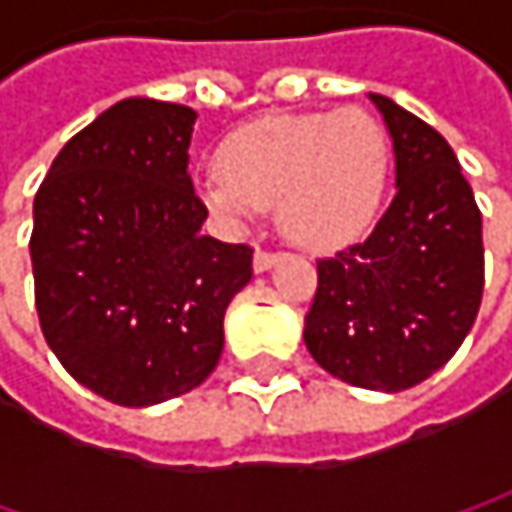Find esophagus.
<instances>
[{
	"instance_id": "1",
	"label": "esophagus",
	"mask_w": 512,
	"mask_h": 512,
	"mask_svg": "<svg viewBox=\"0 0 512 512\" xmlns=\"http://www.w3.org/2000/svg\"><path fill=\"white\" fill-rule=\"evenodd\" d=\"M278 260V255H272V252H263V249H257L255 260H252V266H255V272H266V269H272V263Z\"/></svg>"
}]
</instances>
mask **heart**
<instances>
[{
	"label": "heart",
	"instance_id": "b5f03b06",
	"mask_svg": "<svg viewBox=\"0 0 512 512\" xmlns=\"http://www.w3.org/2000/svg\"><path fill=\"white\" fill-rule=\"evenodd\" d=\"M385 180L382 127L361 109H338L266 115L234 130L198 195L231 231L249 228L257 207H275L290 243L335 252L373 225Z\"/></svg>",
	"mask_w": 512,
	"mask_h": 512
}]
</instances>
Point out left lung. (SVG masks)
I'll use <instances>...</instances> for the list:
<instances>
[{
	"label": "left lung",
	"mask_w": 512,
	"mask_h": 512,
	"mask_svg": "<svg viewBox=\"0 0 512 512\" xmlns=\"http://www.w3.org/2000/svg\"><path fill=\"white\" fill-rule=\"evenodd\" d=\"M394 151V198L370 237L317 260L305 347L332 376L403 391L460 350L483 296V234L454 148L391 97L367 94Z\"/></svg>",
	"instance_id": "1"
}]
</instances>
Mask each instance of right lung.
<instances>
[{"label":"right lung","mask_w":512,"mask_h":512,"mask_svg":"<svg viewBox=\"0 0 512 512\" xmlns=\"http://www.w3.org/2000/svg\"><path fill=\"white\" fill-rule=\"evenodd\" d=\"M195 109L127 97L52 159L35 195L32 272L64 370L118 406L198 388L225 347V311L252 249L201 234L189 177Z\"/></svg>","instance_id":"add662e5"}]
</instances>
